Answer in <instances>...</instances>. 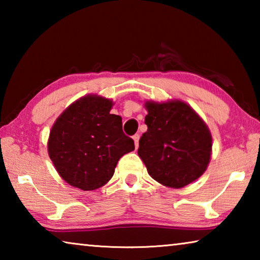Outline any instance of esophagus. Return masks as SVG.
Masks as SVG:
<instances>
[{
  "instance_id": "1",
  "label": "esophagus",
  "mask_w": 260,
  "mask_h": 260,
  "mask_svg": "<svg viewBox=\"0 0 260 260\" xmlns=\"http://www.w3.org/2000/svg\"><path fill=\"white\" fill-rule=\"evenodd\" d=\"M139 139H140V135H139V134H135V135L133 136L134 144H135V149L139 148Z\"/></svg>"
}]
</instances>
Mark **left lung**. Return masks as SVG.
Instances as JSON below:
<instances>
[{"instance_id":"obj_1","label":"left lung","mask_w":260,"mask_h":260,"mask_svg":"<svg viewBox=\"0 0 260 260\" xmlns=\"http://www.w3.org/2000/svg\"><path fill=\"white\" fill-rule=\"evenodd\" d=\"M148 131L138 153L148 173L170 188H182L199 179L212 155V135L195 110L180 100L147 101Z\"/></svg>"}]
</instances>
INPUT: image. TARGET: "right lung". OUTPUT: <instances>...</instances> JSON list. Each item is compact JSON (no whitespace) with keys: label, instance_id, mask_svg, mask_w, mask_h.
Segmentation results:
<instances>
[{"label":"right lung","instance_id":"right-lung-1","mask_svg":"<svg viewBox=\"0 0 260 260\" xmlns=\"http://www.w3.org/2000/svg\"><path fill=\"white\" fill-rule=\"evenodd\" d=\"M113 102L96 94L82 96L59 114L48 139V153L57 173L70 186L95 190L112 178L120 158L134 150L122 132Z\"/></svg>","mask_w":260,"mask_h":260}]
</instances>
